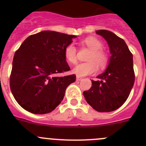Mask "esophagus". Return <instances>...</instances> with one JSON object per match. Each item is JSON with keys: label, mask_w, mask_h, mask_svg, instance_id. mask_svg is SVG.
I'll use <instances>...</instances> for the list:
<instances>
[{"label": "esophagus", "mask_w": 146, "mask_h": 146, "mask_svg": "<svg viewBox=\"0 0 146 146\" xmlns=\"http://www.w3.org/2000/svg\"><path fill=\"white\" fill-rule=\"evenodd\" d=\"M82 80V78L79 77V76H77V78H76V80H77V81H80V80Z\"/></svg>", "instance_id": "obj_1"}]
</instances>
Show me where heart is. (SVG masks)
<instances>
[{
  "instance_id": "1",
  "label": "heart",
  "mask_w": 146,
  "mask_h": 146,
  "mask_svg": "<svg viewBox=\"0 0 146 146\" xmlns=\"http://www.w3.org/2000/svg\"><path fill=\"white\" fill-rule=\"evenodd\" d=\"M82 43L92 50V52L88 57V62L78 64L74 68L73 72L78 76H86L93 74L98 71V64L102 68L107 63V56L105 53L102 51L103 44L100 41L94 37H88L82 40ZM77 49L73 44H70L65 48L64 55L66 59L70 64H76L77 61Z\"/></svg>"
}]
</instances>
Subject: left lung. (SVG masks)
<instances>
[{
	"label": "left lung",
	"instance_id": "obj_1",
	"mask_svg": "<svg viewBox=\"0 0 146 146\" xmlns=\"http://www.w3.org/2000/svg\"><path fill=\"white\" fill-rule=\"evenodd\" d=\"M108 44L110 56L106 70L92 80V87L84 91L87 102L96 111L109 112L126 102L135 80L133 55L123 39L105 29L97 30Z\"/></svg>",
	"mask_w": 146,
	"mask_h": 146
}]
</instances>
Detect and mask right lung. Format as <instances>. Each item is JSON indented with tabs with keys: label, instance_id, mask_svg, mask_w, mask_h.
<instances>
[{
	"label": "right lung",
	"instance_id": "right-lung-1",
	"mask_svg": "<svg viewBox=\"0 0 146 146\" xmlns=\"http://www.w3.org/2000/svg\"><path fill=\"white\" fill-rule=\"evenodd\" d=\"M77 36L54 31L30 35L16 51L13 61L10 86L15 100L36 114L49 113L61 102L67 87L76 75L58 77L70 70L65 48Z\"/></svg>",
	"mask_w": 146,
	"mask_h": 146
}]
</instances>
